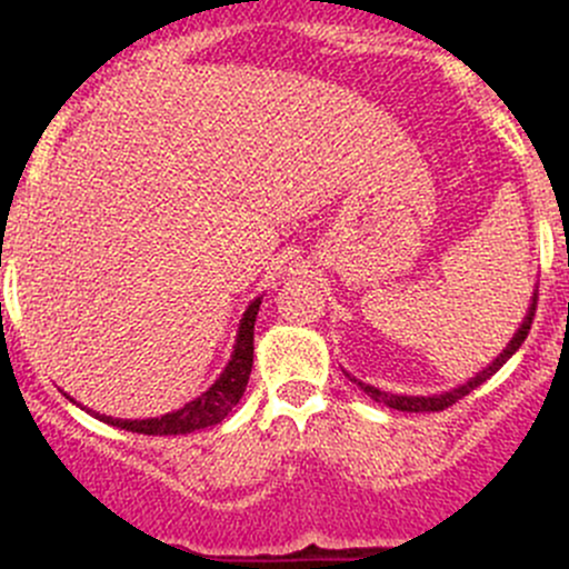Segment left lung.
I'll use <instances>...</instances> for the list:
<instances>
[{
    "label": "left lung",
    "mask_w": 569,
    "mask_h": 569,
    "mask_svg": "<svg viewBox=\"0 0 569 569\" xmlns=\"http://www.w3.org/2000/svg\"><path fill=\"white\" fill-rule=\"evenodd\" d=\"M535 309H537V290H535V296H531V303H529V312H526V318H523V323H520V328L518 331L512 333V339H509L507 342V348L501 350L499 356H496L493 361H490L488 367H485L482 372H477L473 375V378H468L466 383H460V386H455V389H449V391H441V395H430V397H419V395H389V391H380V389H375V386H370V383H361L359 378H353V375H348L350 380H353L356 386H359L361 391H365L367 397H372L375 402H383V406H389V408H395V411H408V413H421V411H443V408H449V406H455V402L458 400H462V397L466 395H471L473 389H477V386H482L485 380L490 378V375L493 372H499L503 365H507L509 359H512V353L515 350L520 348V345H523V339L529 337V328H531V320H535Z\"/></svg>",
    "instance_id": "1"
}]
</instances>
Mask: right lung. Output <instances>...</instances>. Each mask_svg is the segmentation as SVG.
I'll return each instance as SVG.
<instances>
[{
  "mask_svg": "<svg viewBox=\"0 0 569 569\" xmlns=\"http://www.w3.org/2000/svg\"><path fill=\"white\" fill-rule=\"evenodd\" d=\"M260 303L262 296H257L254 301L246 307L241 323H238L236 348H232L230 361H227V367L221 370L219 378L210 383V389H204L197 400L186 402L183 408H178V411L172 413L153 416V419H114V416L107 413H90L96 416V419L107 421L111 427H120V430L128 432H142V436H186V432L219 425V421L241 402L246 383H249L251 361H254V320L257 312H260Z\"/></svg>",
  "mask_w": 569,
  "mask_h": 569,
  "instance_id": "obj_1",
  "label": "right lung"
}]
</instances>
